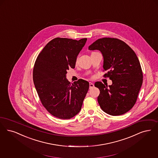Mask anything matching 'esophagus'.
<instances>
[{"mask_svg": "<svg viewBox=\"0 0 158 158\" xmlns=\"http://www.w3.org/2000/svg\"><path fill=\"white\" fill-rule=\"evenodd\" d=\"M94 87V84L92 82H89V88H92Z\"/></svg>", "mask_w": 158, "mask_h": 158, "instance_id": "1", "label": "esophagus"}]
</instances>
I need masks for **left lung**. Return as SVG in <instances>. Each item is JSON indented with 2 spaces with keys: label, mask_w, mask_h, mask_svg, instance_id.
Wrapping results in <instances>:
<instances>
[{
  "label": "left lung",
  "mask_w": 158,
  "mask_h": 158,
  "mask_svg": "<svg viewBox=\"0 0 158 158\" xmlns=\"http://www.w3.org/2000/svg\"><path fill=\"white\" fill-rule=\"evenodd\" d=\"M89 49L101 52L103 71H107L103 77L112 81L109 88L101 82H95V87L100 90L98 102L102 109L112 116L125 114L135 105L143 82V73L136 53L116 38L99 39Z\"/></svg>",
  "instance_id": "8db88e82"
}]
</instances>
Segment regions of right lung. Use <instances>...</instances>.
Returning a JSON list of instances; mask_svg holds the SVG:
<instances>
[{
    "mask_svg": "<svg viewBox=\"0 0 158 158\" xmlns=\"http://www.w3.org/2000/svg\"><path fill=\"white\" fill-rule=\"evenodd\" d=\"M86 40L55 38L35 61L33 80L38 96L45 109L57 118L69 119L78 114L88 91V81L81 79L71 85L66 78L67 70L75 68Z\"/></svg>",
    "mask_w": 158,
    "mask_h": 158,
    "instance_id": "1",
    "label": "right lung"
}]
</instances>
